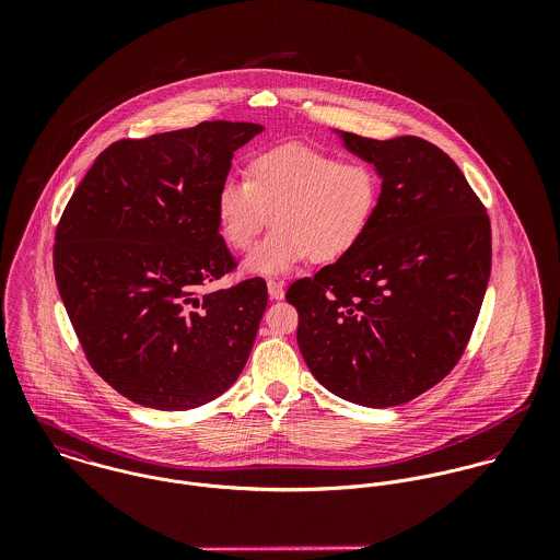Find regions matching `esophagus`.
Segmentation results:
<instances>
[{"instance_id": "obj_1", "label": "esophagus", "mask_w": 560, "mask_h": 560, "mask_svg": "<svg viewBox=\"0 0 560 560\" xmlns=\"http://www.w3.org/2000/svg\"><path fill=\"white\" fill-rule=\"evenodd\" d=\"M267 291H269V298H271V300H282V298H284V284H282V282L269 280V282H267Z\"/></svg>"}]
</instances>
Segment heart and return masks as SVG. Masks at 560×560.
Instances as JSON below:
<instances>
[{
  "label": "heart",
  "mask_w": 560,
  "mask_h": 560,
  "mask_svg": "<svg viewBox=\"0 0 560 560\" xmlns=\"http://www.w3.org/2000/svg\"><path fill=\"white\" fill-rule=\"evenodd\" d=\"M380 202L377 172L355 160H338L304 144H280L254 155L245 180L226 178L215 194L220 235L245 252L249 276H282L306 260L334 262L366 237Z\"/></svg>",
  "instance_id": "b5f03b06"
}]
</instances>
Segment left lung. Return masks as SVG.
Returning <instances> with one entry per match:
<instances>
[{
	"instance_id": "1",
	"label": "left lung",
	"mask_w": 560,
	"mask_h": 560,
	"mask_svg": "<svg viewBox=\"0 0 560 560\" xmlns=\"http://www.w3.org/2000/svg\"><path fill=\"white\" fill-rule=\"evenodd\" d=\"M382 178L362 243L287 291L298 345L323 388L393 407L433 388L459 362L491 271L479 196L444 151L416 136L336 131Z\"/></svg>"
}]
</instances>
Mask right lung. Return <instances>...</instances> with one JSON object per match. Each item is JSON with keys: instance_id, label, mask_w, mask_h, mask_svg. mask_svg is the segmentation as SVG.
<instances>
[{"instance_id": "1", "label": "right lung", "mask_w": 560, "mask_h": 560, "mask_svg": "<svg viewBox=\"0 0 560 560\" xmlns=\"http://www.w3.org/2000/svg\"><path fill=\"white\" fill-rule=\"evenodd\" d=\"M265 127L213 120L107 147L54 245L60 298L90 366L138 405L183 411L241 375L267 308L262 278L202 293L235 269L215 194Z\"/></svg>"}]
</instances>
